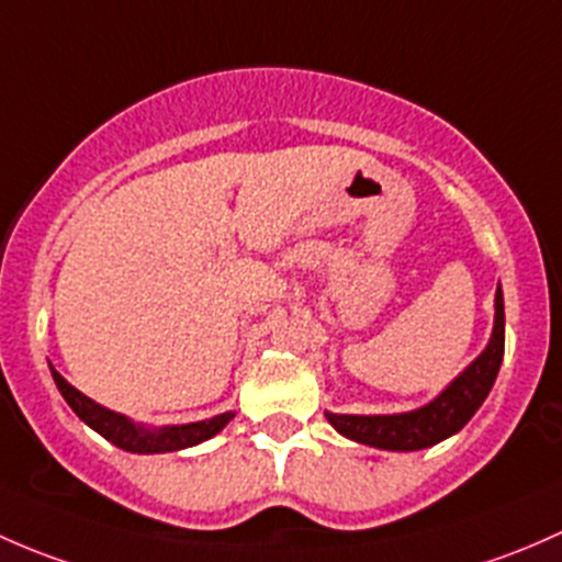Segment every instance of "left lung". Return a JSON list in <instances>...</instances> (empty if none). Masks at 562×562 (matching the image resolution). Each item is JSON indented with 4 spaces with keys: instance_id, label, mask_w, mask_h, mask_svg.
Instances as JSON below:
<instances>
[{
    "instance_id": "left-lung-1",
    "label": "left lung",
    "mask_w": 562,
    "mask_h": 562,
    "mask_svg": "<svg viewBox=\"0 0 562 562\" xmlns=\"http://www.w3.org/2000/svg\"><path fill=\"white\" fill-rule=\"evenodd\" d=\"M503 292H495V327L487 349L476 357L460 375L425 408H416L411 414L392 416H349V414H327L329 425L340 436L351 438L357 443H368L375 449H392V452H416L427 449L443 438L462 430L468 419L476 414L484 397L490 395L495 384V375L503 360Z\"/></svg>"
}]
</instances>
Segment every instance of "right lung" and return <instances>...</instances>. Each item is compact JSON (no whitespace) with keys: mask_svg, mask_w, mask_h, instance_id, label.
<instances>
[{"mask_svg":"<svg viewBox=\"0 0 562 562\" xmlns=\"http://www.w3.org/2000/svg\"><path fill=\"white\" fill-rule=\"evenodd\" d=\"M56 386H59L61 397L67 401V406L91 427V430L100 432L102 438H108L110 443H115L119 449L124 452H135V454H156V452H178V449H187L194 447V443L207 441V438L216 436L233 414H222V416H213L207 422H194V425H176V427H161V430H146L140 425H132L126 416L113 414V411L102 408L100 403L89 401L83 392L75 390L72 384H67L54 368Z\"/></svg>","mask_w":562,"mask_h":562,"instance_id":"obj_1","label":"right lung"}]
</instances>
